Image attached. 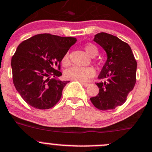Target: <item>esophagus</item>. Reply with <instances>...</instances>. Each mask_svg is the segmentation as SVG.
<instances>
[{"mask_svg":"<svg viewBox=\"0 0 152 152\" xmlns=\"http://www.w3.org/2000/svg\"><path fill=\"white\" fill-rule=\"evenodd\" d=\"M83 85V86H88L89 85V83H81Z\"/></svg>","mask_w":152,"mask_h":152,"instance_id":"34e87169","label":"esophagus"}]
</instances>
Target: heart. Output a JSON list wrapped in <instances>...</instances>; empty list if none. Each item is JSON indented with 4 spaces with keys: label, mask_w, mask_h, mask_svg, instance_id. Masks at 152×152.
<instances>
[{
    "label": "heart",
    "mask_w": 152,
    "mask_h": 152,
    "mask_svg": "<svg viewBox=\"0 0 152 152\" xmlns=\"http://www.w3.org/2000/svg\"><path fill=\"white\" fill-rule=\"evenodd\" d=\"M84 50L88 55L90 57H95L99 53V49L95 45L88 43L85 45ZM62 63L64 66H67L69 63V53H66L63 57ZM95 71L91 67H79V66H72L65 72V76L67 79L71 80H77L80 82H85L90 77H93Z\"/></svg>",
    "instance_id": "1"
}]
</instances>
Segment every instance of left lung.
Instances as JSON below:
<instances>
[{
    "mask_svg": "<svg viewBox=\"0 0 152 152\" xmlns=\"http://www.w3.org/2000/svg\"><path fill=\"white\" fill-rule=\"evenodd\" d=\"M94 41L106 51L107 59L96 85L99 94L90 99L92 104L101 110H113L123 104L136 83L137 61L128 43L107 33L96 34Z\"/></svg>",
    "mask_w": 152,
    "mask_h": 152,
    "instance_id": "8db88e82",
    "label": "left lung"
}]
</instances>
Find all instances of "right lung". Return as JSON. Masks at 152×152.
<instances>
[{
  "mask_svg": "<svg viewBox=\"0 0 152 152\" xmlns=\"http://www.w3.org/2000/svg\"><path fill=\"white\" fill-rule=\"evenodd\" d=\"M76 41L74 37L43 34L20 43L11 60L12 80L27 104L47 110L60 101L63 88L69 82L57 79L62 75L58 71L60 62Z\"/></svg>",
  "mask_w": 152,
  "mask_h": 152,
  "instance_id": "1",
  "label": "right lung"
}]
</instances>
